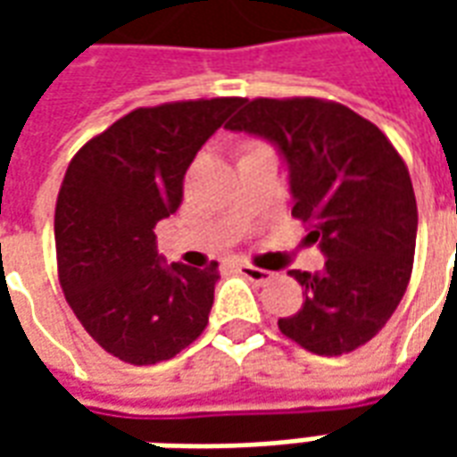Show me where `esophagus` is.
Returning <instances> with one entry per match:
<instances>
[{
	"instance_id": "obj_1",
	"label": "esophagus",
	"mask_w": 457,
	"mask_h": 457,
	"mask_svg": "<svg viewBox=\"0 0 457 457\" xmlns=\"http://www.w3.org/2000/svg\"><path fill=\"white\" fill-rule=\"evenodd\" d=\"M237 271L242 274V277L247 278V281H252V284H267V281H271V271H267V269H259V267H252V264H239Z\"/></svg>"
}]
</instances>
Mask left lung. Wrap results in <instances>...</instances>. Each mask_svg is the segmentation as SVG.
I'll return each instance as SVG.
<instances>
[{
    "instance_id": "left-lung-1",
    "label": "left lung",
    "mask_w": 457,
    "mask_h": 457,
    "mask_svg": "<svg viewBox=\"0 0 457 457\" xmlns=\"http://www.w3.org/2000/svg\"><path fill=\"white\" fill-rule=\"evenodd\" d=\"M228 129L269 139L287 159L294 210L326 267L288 271L303 288L278 330L303 350L336 357L370 343L403 298L416 252V195L406 163L382 129L318 97L242 103Z\"/></svg>"
}]
</instances>
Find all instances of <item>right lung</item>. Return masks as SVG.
Wrapping results in <instances>:
<instances>
[{
  "instance_id": "add662e5",
  "label": "right lung",
  "mask_w": 457,
  "mask_h": 457,
  "mask_svg": "<svg viewBox=\"0 0 457 457\" xmlns=\"http://www.w3.org/2000/svg\"><path fill=\"white\" fill-rule=\"evenodd\" d=\"M242 97L139 107L85 144L55 203L65 301L95 343L121 362L156 364L208 326L218 262L163 264L156 222L176 212L183 176Z\"/></svg>"
}]
</instances>
